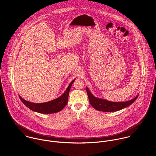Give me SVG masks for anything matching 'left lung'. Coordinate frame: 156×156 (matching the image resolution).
<instances>
[{"mask_svg":"<svg viewBox=\"0 0 156 156\" xmlns=\"http://www.w3.org/2000/svg\"><path fill=\"white\" fill-rule=\"evenodd\" d=\"M86 89L90 104L94 108L99 111L116 112L121 110L132 105L138 97L137 95L133 99L126 102H112L103 99L97 98L92 95L87 87Z\"/></svg>","mask_w":156,"mask_h":156,"instance_id":"obj_1","label":"left lung"}]
</instances>
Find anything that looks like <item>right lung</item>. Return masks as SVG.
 Here are the masks:
<instances>
[{
    "mask_svg": "<svg viewBox=\"0 0 156 156\" xmlns=\"http://www.w3.org/2000/svg\"><path fill=\"white\" fill-rule=\"evenodd\" d=\"M75 80H73L70 84L69 85L68 87L67 88L66 92L62 95L61 97H58V98L51 100L48 102L43 103H34L27 101L24 100L19 95V97L21 101L23 103V104L27 107L29 109L33 111L37 112L40 113H54L58 112L61 111L63 108L67 105L68 103V98L69 92L71 88V87Z\"/></svg>",
    "mask_w": 156,
    "mask_h": 156,
    "instance_id": "1",
    "label": "right lung"
}]
</instances>
